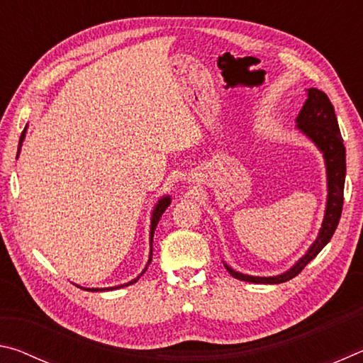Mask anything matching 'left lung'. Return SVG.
Returning <instances> with one entry per match:
<instances>
[{
  "label": "left lung",
  "instance_id": "8db88e82",
  "mask_svg": "<svg viewBox=\"0 0 363 363\" xmlns=\"http://www.w3.org/2000/svg\"><path fill=\"white\" fill-rule=\"evenodd\" d=\"M296 123L299 130L307 138L314 140V144L322 150L325 163H327L328 200L320 233H318L317 240L312 243L309 251L285 274L277 275V277H251V275L235 272V270L224 264L233 279L251 281V284L270 285L284 284V281L294 279L331 240L337 224H340L344 203V179H346V149H344V140L341 138L340 126H337L335 107L330 102L328 96L320 89H307V99L304 102V107L301 108Z\"/></svg>",
  "mask_w": 363,
  "mask_h": 363
}]
</instances>
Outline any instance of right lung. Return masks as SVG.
I'll return each mask as SVG.
<instances>
[{
    "label": "right lung",
    "mask_w": 363,
    "mask_h": 363,
    "mask_svg": "<svg viewBox=\"0 0 363 363\" xmlns=\"http://www.w3.org/2000/svg\"><path fill=\"white\" fill-rule=\"evenodd\" d=\"M26 130H27V128H26ZM26 130L22 131V136H21V140H19V149H21V145H22V140H23V138H26ZM169 203H171V199H169V196H163V199L160 200L158 203H157L155 210H153V214H152V225H150V247H152V242H153V232H155V227H157V224H158L160 218H162L163 211L167 210V208L169 206ZM150 261H152V250H150V257H149V262H147V266H149ZM145 270H147V267L144 269V272H145ZM144 272H143V274H144ZM143 274H140V275H143ZM140 275H139V277H140ZM139 277H138V279H139ZM138 279H134L133 281H130V284H126V285H121V286H128V285H133V284H136ZM121 286H120V288H121ZM115 288H118V286L107 288V290H115ZM89 291H101V290H89Z\"/></svg>",
    "instance_id": "right-lung-1"
}]
</instances>
